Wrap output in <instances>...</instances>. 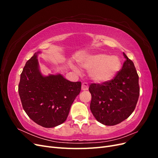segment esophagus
<instances>
[{"instance_id": "34e87169", "label": "esophagus", "mask_w": 158, "mask_h": 158, "mask_svg": "<svg viewBox=\"0 0 158 158\" xmlns=\"http://www.w3.org/2000/svg\"><path fill=\"white\" fill-rule=\"evenodd\" d=\"M88 84L86 82H84L82 84V89L85 91V90H88Z\"/></svg>"}]
</instances>
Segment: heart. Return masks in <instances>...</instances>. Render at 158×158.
Masks as SVG:
<instances>
[{
  "mask_svg": "<svg viewBox=\"0 0 158 158\" xmlns=\"http://www.w3.org/2000/svg\"><path fill=\"white\" fill-rule=\"evenodd\" d=\"M81 66L89 70V76L94 82L103 83L112 80L117 75L121 69V62L117 56L97 53L82 60ZM73 69L76 73H80L75 66H73Z\"/></svg>",
  "mask_w": 158,
  "mask_h": 158,
  "instance_id": "b5f03b06",
  "label": "heart"
}]
</instances>
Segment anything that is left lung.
Segmentation results:
<instances>
[{"instance_id":"left-lung-1","label":"left lung","mask_w":158,"mask_h":158,"mask_svg":"<svg viewBox=\"0 0 158 158\" xmlns=\"http://www.w3.org/2000/svg\"><path fill=\"white\" fill-rule=\"evenodd\" d=\"M126 59L122 69L111 80L92 84L90 110L103 125L113 126L127 119L135 110L140 95L138 75L133 62Z\"/></svg>"}]
</instances>
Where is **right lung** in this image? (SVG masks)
Returning a JSON list of instances; mask_svg holds the SVG:
<instances>
[{"mask_svg": "<svg viewBox=\"0 0 158 158\" xmlns=\"http://www.w3.org/2000/svg\"><path fill=\"white\" fill-rule=\"evenodd\" d=\"M34 53L23 67L18 93L26 114L37 125L52 128L63 123L81 90V82H73L60 74L45 76Z\"/></svg>", "mask_w": 158, "mask_h": 158, "instance_id": "1", "label": "right lung"}]
</instances>
